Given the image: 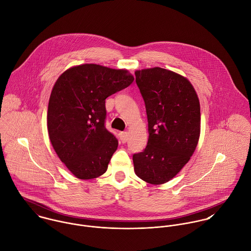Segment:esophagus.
<instances>
[{
  "mask_svg": "<svg viewBox=\"0 0 251 251\" xmlns=\"http://www.w3.org/2000/svg\"><path fill=\"white\" fill-rule=\"evenodd\" d=\"M120 140L123 144H125L128 141V133L127 132H121L120 133Z\"/></svg>",
  "mask_w": 251,
  "mask_h": 251,
  "instance_id": "34e87169",
  "label": "esophagus"
}]
</instances>
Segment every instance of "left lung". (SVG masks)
Here are the masks:
<instances>
[{"instance_id": "left-lung-1", "label": "left lung", "mask_w": 251, "mask_h": 251, "mask_svg": "<svg viewBox=\"0 0 251 251\" xmlns=\"http://www.w3.org/2000/svg\"><path fill=\"white\" fill-rule=\"evenodd\" d=\"M146 103L149 142L133 155L134 170L143 180L163 184L176 176L196 150L200 138V101L190 81L159 67L136 71Z\"/></svg>"}]
</instances>
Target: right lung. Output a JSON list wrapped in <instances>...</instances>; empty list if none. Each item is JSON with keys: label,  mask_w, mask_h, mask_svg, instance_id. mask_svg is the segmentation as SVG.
<instances>
[{"label": "right lung", "mask_w": 251, "mask_h": 251, "mask_svg": "<svg viewBox=\"0 0 251 251\" xmlns=\"http://www.w3.org/2000/svg\"><path fill=\"white\" fill-rule=\"evenodd\" d=\"M133 81L126 70L84 64L70 68L55 82L48 110L49 135L58 157L77 178L105 173L118 147L104 126L105 99Z\"/></svg>", "instance_id": "add662e5"}]
</instances>
